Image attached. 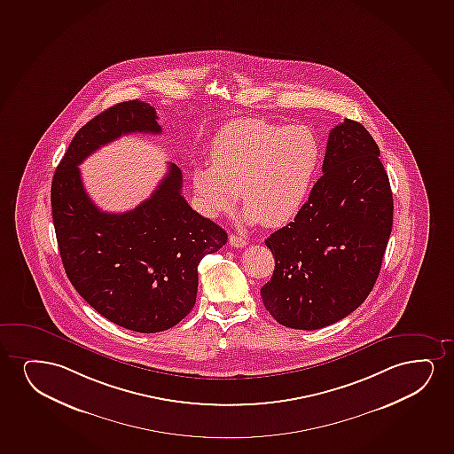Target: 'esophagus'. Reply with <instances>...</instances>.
<instances>
[{
  "instance_id": "esophagus-1",
  "label": "esophagus",
  "mask_w": 454,
  "mask_h": 454,
  "mask_svg": "<svg viewBox=\"0 0 454 454\" xmlns=\"http://www.w3.org/2000/svg\"><path fill=\"white\" fill-rule=\"evenodd\" d=\"M230 243L231 247H247V242L242 237L236 236V234H231L230 236Z\"/></svg>"
}]
</instances>
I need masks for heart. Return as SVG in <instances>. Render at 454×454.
I'll list each match as a JSON object with an SVG mask.
<instances>
[{"label": "heart", "mask_w": 454, "mask_h": 454, "mask_svg": "<svg viewBox=\"0 0 454 454\" xmlns=\"http://www.w3.org/2000/svg\"><path fill=\"white\" fill-rule=\"evenodd\" d=\"M322 147L308 126L237 118L209 145L211 165L192 171V188L209 217L231 211L240 192L243 220L278 228L307 203Z\"/></svg>", "instance_id": "obj_1"}]
</instances>
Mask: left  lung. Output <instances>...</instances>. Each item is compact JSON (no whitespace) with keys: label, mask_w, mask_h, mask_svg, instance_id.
<instances>
[{"label":"left lung","mask_w":454,"mask_h":454,"mask_svg":"<svg viewBox=\"0 0 454 454\" xmlns=\"http://www.w3.org/2000/svg\"><path fill=\"white\" fill-rule=\"evenodd\" d=\"M380 151L362 124L333 128L324 176L294 222L265 240L276 268L260 289L278 324L318 330L365 301L393 228V194Z\"/></svg>","instance_id":"left-lung-1"}]
</instances>
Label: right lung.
I'll use <instances>...</instances> for the list:
<instances>
[{
    "label": "right lung",
    "instance_id": "1",
    "mask_svg": "<svg viewBox=\"0 0 454 454\" xmlns=\"http://www.w3.org/2000/svg\"><path fill=\"white\" fill-rule=\"evenodd\" d=\"M134 132H161L155 109L143 101L118 103L84 124L57 166L51 203L59 255L78 294L118 326L151 334L176 326L194 308L199 263L228 234L189 207L174 163L136 209H98L78 165Z\"/></svg>",
    "mask_w": 454,
    "mask_h": 454
}]
</instances>
